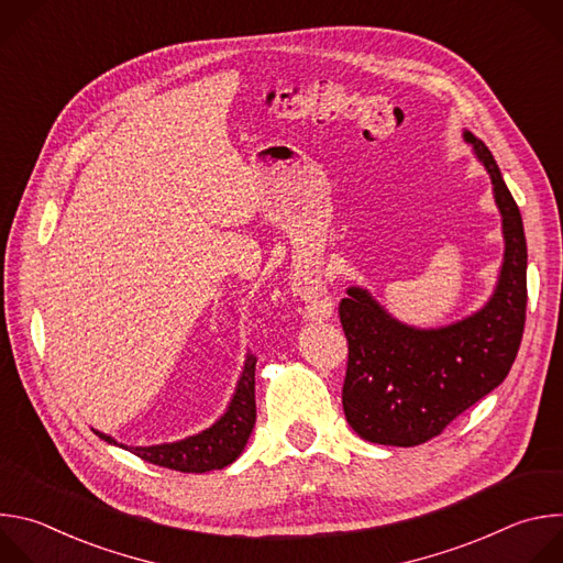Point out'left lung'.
Returning a JSON list of instances; mask_svg holds the SVG:
<instances>
[{
    "instance_id": "left-lung-1",
    "label": "left lung",
    "mask_w": 563,
    "mask_h": 563,
    "mask_svg": "<svg viewBox=\"0 0 563 563\" xmlns=\"http://www.w3.org/2000/svg\"><path fill=\"white\" fill-rule=\"evenodd\" d=\"M486 165L504 216L506 258L495 296L443 330H412L352 287L339 305L347 336L343 410L354 432L380 445L412 448L439 437L508 376L526 325V235L519 207L490 148L465 133Z\"/></svg>"
}]
</instances>
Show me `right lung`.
<instances>
[{"label":"right lung","mask_w":563,"mask_h":563,"mask_svg":"<svg viewBox=\"0 0 563 563\" xmlns=\"http://www.w3.org/2000/svg\"><path fill=\"white\" fill-rule=\"evenodd\" d=\"M256 356L250 354L245 361V372L240 376L235 396L231 398V406L224 412V417L213 423L209 430L189 437L178 443H165V445H153V448H124L131 450L135 456L178 472H209L220 470L238 459V454L245 450L247 439L256 423ZM100 439L115 443L111 437L96 432Z\"/></svg>","instance_id":"right-lung-1"}]
</instances>
